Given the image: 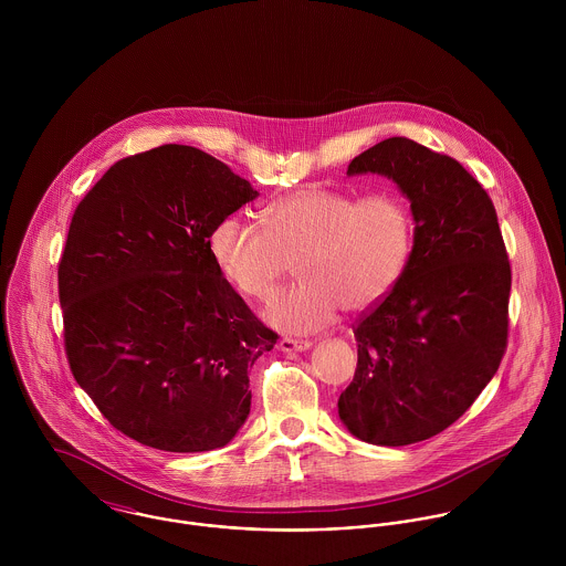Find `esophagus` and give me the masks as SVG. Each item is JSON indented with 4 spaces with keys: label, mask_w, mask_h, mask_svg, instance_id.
Segmentation results:
<instances>
[{
    "label": "esophagus",
    "mask_w": 566,
    "mask_h": 566,
    "mask_svg": "<svg viewBox=\"0 0 566 566\" xmlns=\"http://www.w3.org/2000/svg\"><path fill=\"white\" fill-rule=\"evenodd\" d=\"M279 348L283 353H298V350H307L312 348V342L310 339H296V337H283L279 342Z\"/></svg>",
    "instance_id": "esophagus-1"
}]
</instances>
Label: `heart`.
Here are the masks:
<instances>
[{"label":"heart","instance_id":"1","mask_svg":"<svg viewBox=\"0 0 566 566\" xmlns=\"http://www.w3.org/2000/svg\"><path fill=\"white\" fill-rule=\"evenodd\" d=\"M265 227L222 218L209 238L220 274L245 296L263 298L292 270L301 281L274 292L263 318L287 333H314L339 310L377 307L403 279L413 250V218L395 191L355 198L321 185L281 196L263 211Z\"/></svg>","mask_w":566,"mask_h":566}]
</instances>
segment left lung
I'll return each mask as SVG.
<instances>
[{
    "mask_svg": "<svg viewBox=\"0 0 566 566\" xmlns=\"http://www.w3.org/2000/svg\"><path fill=\"white\" fill-rule=\"evenodd\" d=\"M366 171L409 198L413 250L399 285L353 326L357 370L337 411L359 440L405 447L451 427L494 377L512 270L490 196L455 159L390 137L346 174Z\"/></svg>",
    "mask_w": 566,
    "mask_h": 566,
    "instance_id": "left-lung-1",
    "label": "left lung"
}]
</instances>
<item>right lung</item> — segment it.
Here are the masks:
<instances>
[{
    "label": "right lung",
    "instance_id": "add662e5",
    "mask_svg": "<svg viewBox=\"0 0 566 566\" xmlns=\"http://www.w3.org/2000/svg\"><path fill=\"white\" fill-rule=\"evenodd\" d=\"M252 198L229 165L167 144L111 165L74 211L59 261L67 361L146 447L220 449L250 411L248 368L279 335L220 274L209 238Z\"/></svg>",
    "mask_w": 566,
    "mask_h": 566
}]
</instances>
